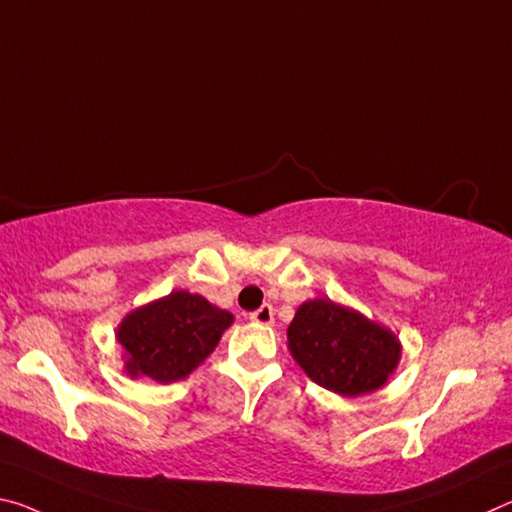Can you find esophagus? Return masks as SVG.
<instances>
[{"instance_id":"obj_1","label":"esophagus","mask_w":512,"mask_h":512,"mask_svg":"<svg viewBox=\"0 0 512 512\" xmlns=\"http://www.w3.org/2000/svg\"><path fill=\"white\" fill-rule=\"evenodd\" d=\"M250 321L259 323V326H271L273 323V307L271 305H262L259 310L250 314Z\"/></svg>"}]
</instances>
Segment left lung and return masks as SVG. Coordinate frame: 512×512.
I'll list each match as a JSON object with an SVG mask.
<instances>
[{
	"instance_id": "left-lung-1",
	"label": "left lung",
	"mask_w": 512,
	"mask_h": 512,
	"mask_svg": "<svg viewBox=\"0 0 512 512\" xmlns=\"http://www.w3.org/2000/svg\"><path fill=\"white\" fill-rule=\"evenodd\" d=\"M287 339L307 376L344 396H360L385 385L401 355L392 332L323 298L298 307Z\"/></svg>"
}]
</instances>
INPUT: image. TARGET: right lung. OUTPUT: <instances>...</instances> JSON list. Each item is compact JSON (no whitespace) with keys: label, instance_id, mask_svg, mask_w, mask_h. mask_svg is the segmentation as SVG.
I'll use <instances>...</instances> for the list:
<instances>
[{"label":"right lung","instance_id":"right-lung-1","mask_svg":"<svg viewBox=\"0 0 512 512\" xmlns=\"http://www.w3.org/2000/svg\"><path fill=\"white\" fill-rule=\"evenodd\" d=\"M230 323V312L189 291H173L134 310L118 328L129 376H148L157 383L189 376L214 351Z\"/></svg>","mask_w":512,"mask_h":512}]
</instances>
